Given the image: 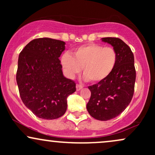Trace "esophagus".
<instances>
[{"label":"esophagus","mask_w":155,"mask_h":155,"mask_svg":"<svg viewBox=\"0 0 155 155\" xmlns=\"http://www.w3.org/2000/svg\"><path fill=\"white\" fill-rule=\"evenodd\" d=\"M83 85H81V84H76V90H78V91H79V90H81V89H82L83 88Z\"/></svg>","instance_id":"1"}]
</instances>
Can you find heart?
Instances as JSON below:
<instances>
[{"instance_id":"heart-1","label":"heart","mask_w":155,"mask_h":155,"mask_svg":"<svg viewBox=\"0 0 155 155\" xmlns=\"http://www.w3.org/2000/svg\"><path fill=\"white\" fill-rule=\"evenodd\" d=\"M73 56L65 52L61 57V65L65 75L70 79L82 71L85 79L93 82L104 81L111 74L116 67L118 55L111 47L90 44L76 48Z\"/></svg>"}]
</instances>
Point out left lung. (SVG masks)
Listing matches in <instances>:
<instances>
[{
    "label": "left lung",
    "mask_w": 155,
    "mask_h": 155,
    "mask_svg": "<svg viewBox=\"0 0 155 155\" xmlns=\"http://www.w3.org/2000/svg\"><path fill=\"white\" fill-rule=\"evenodd\" d=\"M101 39L113 46L118 60L107 79L88 87L91 96L87 109L93 118L107 121L119 116L130 104L134 93L136 73L134 56L123 41L115 37Z\"/></svg>",
    "instance_id": "8db88e82"
}]
</instances>
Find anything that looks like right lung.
<instances>
[{"label":"right lung","mask_w":155,"mask_h":155,"mask_svg":"<svg viewBox=\"0 0 155 155\" xmlns=\"http://www.w3.org/2000/svg\"><path fill=\"white\" fill-rule=\"evenodd\" d=\"M65 42L35 38L19 53L17 83L27 108L39 118L54 120L67 109V97L76 91V83L64 77L59 58Z\"/></svg>","instance_id":"right-lung-1"}]
</instances>
